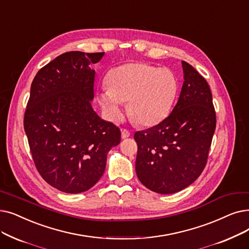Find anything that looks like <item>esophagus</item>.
Instances as JSON below:
<instances>
[{
    "label": "esophagus",
    "instance_id": "obj_1",
    "mask_svg": "<svg viewBox=\"0 0 249 249\" xmlns=\"http://www.w3.org/2000/svg\"><path fill=\"white\" fill-rule=\"evenodd\" d=\"M129 136H130V132H129L127 129H122V131H121V137L123 138V139H125V138H128Z\"/></svg>",
    "mask_w": 249,
    "mask_h": 249
}]
</instances>
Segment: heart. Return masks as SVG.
<instances>
[{"instance_id": "b5f03b06", "label": "heart", "mask_w": 249, "mask_h": 249, "mask_svg": "<svg viewBox=\"0 0 249 249\" xmlns=\"http://www.w3.org/2000/svg\"><path fill=\"white\" fill-rule=\"evenodd\" d=\"M107 89L100 103L113 121L123 115V102L135 120L143 126L160 123L169 114L177 93L175 75L167 68L143 63H128L114 68L107 77Z\"/></svg>"}]
</instances>
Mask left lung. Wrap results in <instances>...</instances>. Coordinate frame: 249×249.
Instances as JSON below:
<instances>
[{
	"mask_svg": "<svg viewBox=\"0 0 249 249\" xmlns=\"http://www.w3.org/2000/svg\"><path fill=\"white\" fill-rule=\"evenodd\" d=\"M184 82L172 113L160 124L137 131L136 175L151 191L172 194L196 181L207 164L215 129L210 86L182 61Z\"/></svg>",
	"mask_w": 249,
	"mask_h": 249,
	"instance_id": "obj_1",
	"label": "left lung"
}]
</instances>
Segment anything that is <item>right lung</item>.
<instances>
[{"instance_id": "right-lung-1", "label": "right lung", "mask_w": 249, "mask_h": 249, "mask_svg": "<svg viewBox=\"0 0 249 249\" xmlns=\"http://www.w3.org/2000/svg\"><path fill=\"white\" fill-rule=\"evenodd\" d=\"M105 53H64L42 67L31 83L24 115L36 167L66 193L91 188L103 176L107 155L121 140L116 125L91 107L94 70Z\"/></svg>"}]
</instances>
